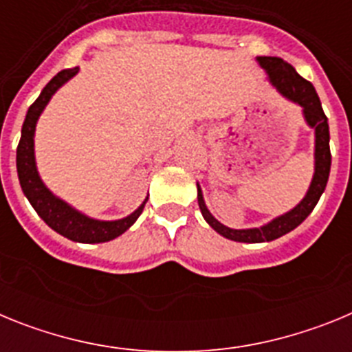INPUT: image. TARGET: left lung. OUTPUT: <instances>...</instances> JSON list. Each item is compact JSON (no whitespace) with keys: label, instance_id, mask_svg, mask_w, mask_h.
<instances>
[{"label":"left lung","instance_id":"1","mask_svg":"<svg viewBox=\"0 0 352 352\" xmlns=\"http://www.w3.org/2000/svg\"><path fill=\"white\" fill-rule=\"evenodd\" d=\"M261 67L266 70L270 77V82L278 89V93L289 98L291 102L300 105L303 109L305 121L309 123L316 130V170H314L312 183L309 186V192L303 197L296 208H292L287 213L280 214L273 219L272 222L266 223L263 227H254V229H231L220 223L214 219L210 210L204 204L203 192L201 186L197 185V201L201 213H203L204 220L213 227L214 231L222 234L223 238L232 239V241H239V243H264V241H273V239L280 238V236L287 234L292 229H296L301 222H303L312 210L316 208L317 201L322 195L326 188V183L329 178V167H331V153H329V126L328 118H326L324 111H322L321 100L317 96L316 88L312 82L298 74L287 61L282 58H275V56H259L257 58Z\"/></svg>","mask_w":352,"mask_h":352}]
</instances>
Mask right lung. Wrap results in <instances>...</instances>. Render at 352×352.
<instances>
[{
    "label": "right lung",
    "instance_id": "1",
    "mask_svg": "<svg viewBox=\"0 0 352 352\" xmlns=\"http://www.w3.org/2000/svg\"><path fill=\"white\" fill-rule=\"evenodd\" d=\"M77 72H79V67L67 68V70H61L60 74H56L49 80L47 86L42 89L38 98L28 109L26 120L23 123V132H21V141H19L17 146L19 183H21V188H23L24 195L28 197L31 206L35 208L36 213L40 214V219L47 223L51 229H54L56 232H60L61 236L72 239V241H79V243H104V241H111V239L118 238L130 226H133V222L139 219V214L144 210V204L148 199L132 214L125 217V219H89V217H86L80 211L68 206L60 197H56L47 186L43 185L35 164V141H33V138H35L36 121H38L45 105L51 100V96L68 79L76 76Z\"/></svg>",
    "mask_w": 352,
    "mask_h": 352
}]
</instances>
